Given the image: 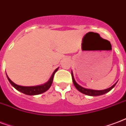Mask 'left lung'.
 I'll return each instance as SVG.
<instances>
[{
    "label": "left lung",
    "instance_id": "obj_1",
    "mask_svg": "<svg viewBox=\"0 0 126 126\" xmlns=\"http://www.w3.org/2000/svg\"><path fill=\"white\" fill-rule=\"evenodd\" d=\"M71 76H72V79H73V84L75 85V86L76 87V89H77L79 92H80L82 94H84L88 95V96H100V95L104 94L105 93H107L108 92H109L110 91H111L113 88H114L115 85L116 84V83L112 86L110 88H108L107 89H105V90H102V91H96V90H92V89H85V88H83L82 86H80L79 84H78L76 81L75 80V79H74L73 74V72L71 71Z\"/></svg>",
    "mask_w": 126,
    "mask_h": 126
}]
</instances>
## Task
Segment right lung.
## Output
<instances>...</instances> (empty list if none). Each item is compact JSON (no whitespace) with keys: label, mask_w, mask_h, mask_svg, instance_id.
Here are the masks:
<instances>
[{"label":"right lung","mask_w":126,"mask_h":126,"mask_svg":"<svg viewBox=\"0 0 126 126\" xmlns=\"http://www.w3.org/2000/svg\"><path fill=\"white\" fill-rule=\"evenodd\" d=\"M58 70V68L55 70L54 72L53 73L52 75L49 79V80H48L47 82L45 83V84H42V85H40V86H20L18 84H15L14 82H13L12 80H10L9 77L7 76V78L10 83L12 84V86H14V88L17 90V91H20L21 93H24L25 94L27 95H37L42 94V93L46 92L50 88V86H51V84L53 82V77L55 73V72Z\"/></svg>","instance_id":"1"}]
</instances>
